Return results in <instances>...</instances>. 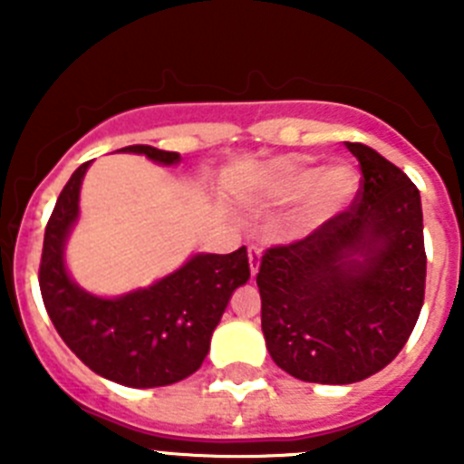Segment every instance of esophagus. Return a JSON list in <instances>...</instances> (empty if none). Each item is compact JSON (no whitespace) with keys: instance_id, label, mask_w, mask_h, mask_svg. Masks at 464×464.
Masks as SVG:
<instances>
[{"instance_id":"1","label":"esophagus","mask_w":464,"mask_h":464,"mask_svg":"<svg viewBox=\"0 0 464 464\" xmlns=\"http://www.w3.org/2000/svg\"><path fill=\"white\" fill-rule=\"evenodd\" d=\"M260 260H262V251L257 246H248V265H251V274L256 276L257 269H260Z\"/></svg>"}]
</instances>
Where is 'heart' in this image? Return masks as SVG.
Wrapping results in <instances>:
<instances>
[{"label":"heart","instance_id":"obj_1","mask_svg":"<svg viewBox=\"0 0 464 464\" xmlns=\"http://www.w3.org/2000/svg\"><path fill=\"white\" fill-rule=\"evenodd\" d=\"M360 186L358 171L351 165L318 167L302 160H276L257 176L251 188V199L267 207L297 202L295 229L311 232L353 202Z\"/></svg>","mask_w":464,"mask_h":464}]
</instances>
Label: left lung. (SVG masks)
<instances>
[{
    "label": "left lung",
    "instance_id": "8db88e82",
    "mask_svg": "<svg viewBox=\"0 0 464 464\" xmlns=\"http://www.w3.org/2000/svg\"><path fill=\"white\" fill-rule=\"evenodd\" d=\"M358 204L306 239L269 248L257 288L274 362L299 381L358 383L395 360L425 297L420 192L400 167L346 141Z\"/></svg>",
    "mask_w": 464,
    "mask_h": 464
}]
</instances>
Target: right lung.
Masks as SVG:
<instances>
[{
	"mask_svg": "<svg viewBox=\"0 0 464 464\" xmlns=\"http://www.w3.org/2000/svg\"><path fill=\"white\" fill-rule=\"evenodd\" d=\"M121 153L146 155L165 167L181 162L179 153L143 143ZM88 167L83 162L63 188L44 235L39 285L53 325L81 362L113 383L158 388L188 379L202 367L232 293L251 278L246 246L227 256L195 253L149 288L118 297L88 293L64 262Z\"/></svg>",
	"mask_w": 464,
	"mask_h": 464,
	"instance_id": "right-lung-1",
	"label": "right lung"
}]
</instances>
